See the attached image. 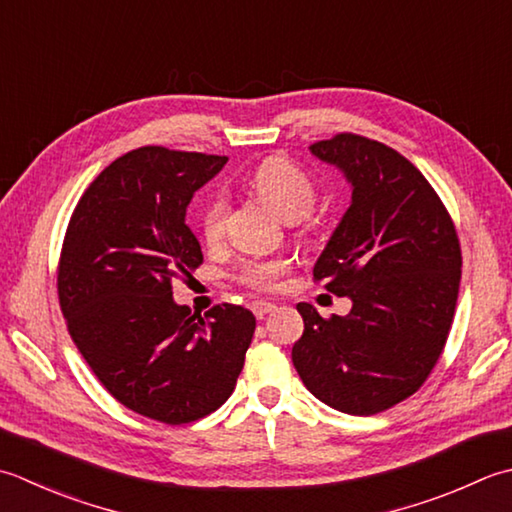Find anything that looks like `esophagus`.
<instances>
[{"instance_id":"1","label":"esophagus","mask_w":512,"mask_h":512,"mask_svg":"<svg viewBox=\"0 0 512 512\" xmlns=\"http://www.w3.org/2000/svg\"><path fill=\"white\" fill-rule=\"evenodd\" d=\"M275 308L277 306L270 304V302H253V304H250V310H253L257 319H264L268 313H273Z\"/></svg>"}]
</instances>
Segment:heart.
Returning <instances> with one entry per match:
<instances>
[{
  "instance_id": "obj_1",
  "label": "heart",
  "mask_w": 512,
  "mask_h": 512,
  "mask_svg": "<svg viewBox=\"0 0 512 512\" xmlns=\"http://www.w3.org/2000/svg\"><path fill=\"white\" fill-rule=\"evenodd\" d=\"M255 195L277 213L284 222H299L308 217L317 202V188L302 168L288 159H266L250 177ZM228 215V199L224 193H213L199 215V226L206 242H219L224 235ZM288 270V259H246L239 270V279L250 288L270 290L277 286V279Z\"/></svg>"
}]
</instances>
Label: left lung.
I'll use <instances>...</instances> for the list:
<instances>
[{
    "label": "left lung",
    "mask_w": 512,
    "mask_h": 512,
    "mask_svg": "<svg viewBox=\"0 0 512 512\" xmlns=\"http://www.w3.org/2000/svg\"><path fill=\"white\" fill-rule=\"evenodd\" d=\"M342 170L350 206L313 268L346 317L297 304L304 335L293 364L319 402L375 415L417 393L453 324L462 248L442 199L397 150L353 133L310 146Z\"/></svg>",
    "instance_id": "8db88e82"
}]
</instances>
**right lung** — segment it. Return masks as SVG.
I'll use <instances>...</instances> for the list:
<instances>
[{
    "instance_id": "1",
    "label": "right lung",
    "mask_w": 512,
    "mask_h": 512,
    "mask_svg": "<svg viewBox=\"0 0 512 512\" xmlns=\"http://www.w3.org/2000/svg\"><path fill=\"white\" fill-rule=\"evenodd\" d=\"M228 157L144 146L106 166L79 199L57 268L59 306L90 370L119 404L190 424L235 390L255 315L222 304L193 315L175 279L204 262L186 208Z\"/></svg>"
}]
</instances>
